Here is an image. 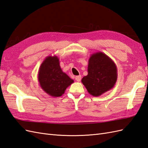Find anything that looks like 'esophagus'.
Listing matches in <instances>:
<instances>
[{"instance_id": "obj_1", "label": "esophagus", "mask_w": 148, "mask_h": 148, "mask_svg": "<svg viewBox=\"0 0 148 148\" xmlns=\"http://www.w3.org/2000/svg\"><path fill=\"white\" fill-rule=\"evenodd\" d=\"M81 79H82V77L81 75H79V76H76L75 77V79L77 80L78 82H80L81 81Z\"/></svg>"}]
</instances>
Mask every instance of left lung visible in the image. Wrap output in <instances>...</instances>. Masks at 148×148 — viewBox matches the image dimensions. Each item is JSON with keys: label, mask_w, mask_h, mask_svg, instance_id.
<instances>
[{"label": "left lung", "mask_w": 148, "mask_h": 148, "mask_svg": "<svg viewBox=\"0 0 148 148\" xmlns=\"http://www.w3.org/2000/svg\"><path fill=\"white\" fill-rule=\"evenodd\" d=\"M117 67L114 62L101 51L91 54L88 60V75L82 82L88 92L99 97L114 87L118 78Z\"/></svg>", "instance_id": "obj_1"}]
</instances>
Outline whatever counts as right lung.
Returning <instances> with one entry per match:
<instances>
[{
	"label": "right lung",
	"instance_id": "1",
	"mask_svg": "<svg viewBox=\"0 0 148 148\" xmlns=\"http://www.w3.org/2000/svg\"><path fill=\"white\" fill-rule=\"evenodd\" d=\"M38 80L42 89L52 97L64 94L74 81L62 71L57 56H48L39 68Z\"/></svg>",
	"mask_w": 148,
	"mask_h": 148
}]
</instances>
